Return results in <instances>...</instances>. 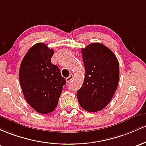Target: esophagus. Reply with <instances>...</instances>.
Instances as JSON below:
<instances>
[{"label":"esophagus","mask_w":146,"mask_h":146,"mask_svg":"<svg viewBox=\"0 0 146 146\" xmlns=\"http://www.w3.org/2000/svg\"><path fill=\"white\" fill-rule=\"evenodd\" d=\"M73 78H74V76H73V75H72V74H70V76H69L68 78H65V80H66V82H67V83H70V82L73 79Z\"/></svg>","instance_id":"obj_1"}]
</instances>
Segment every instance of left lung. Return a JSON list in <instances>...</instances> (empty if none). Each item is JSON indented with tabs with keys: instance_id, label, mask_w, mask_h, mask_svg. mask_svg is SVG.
<instances>
[{
	"instance_id": "left-lung-1",
	"label": "left lung",
	"mask_w": 146,
	"mask_h": 146,
	"mask_svg": "<svg viewBox=\"0 0 146 146\" xmlns=\"http://www.w3.org/2000/svg\"><path fill=\"white\" fill-rule=\"evenodd\" d=\"M81 53L86 74L77 99L85 110L98 112L107 106L117 90L119 61L108 47L99 42L82 48Z\"/></svg>"
}]
</instances>
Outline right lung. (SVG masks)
I'll use <instances>...</instances> for the list:
<instances>
[{"label":"right lung","mask_w":146,"mask_h":146,"mask_svg":"<svg viewBox=\"0 0 146 146\" xmlns=\"http://www.w3.org/2000/svg\"><path fill=\"white\" fill-rule=\"evenodd\" d=\"M54 52L46 44H35L24 56L19 70V81L25 98L40 114L54 110L66 83L59 68L52 63Z\"/></svg>","instance_id":"right-lung-1"}]
</instances>
